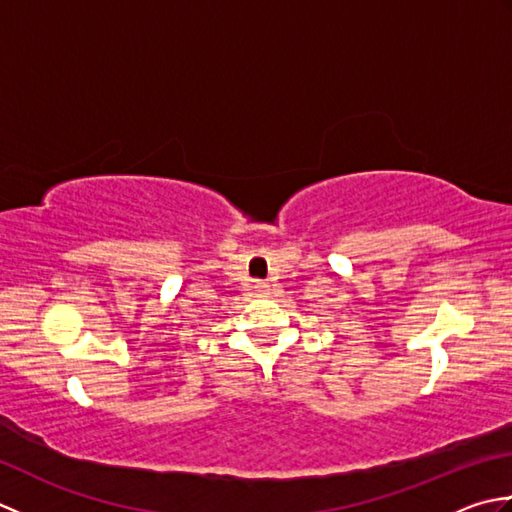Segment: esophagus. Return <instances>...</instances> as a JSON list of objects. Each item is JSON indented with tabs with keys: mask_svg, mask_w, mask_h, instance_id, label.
<instances>
[{
	"mask_svg": "<svg viewBox=\"0 0 512 512\" xmlns=\"http://www.w3.org/2000/svg\"><path fill=\"white\" fill-rule=\"evenodd\" d=\"M255 288H259V290H264V288H266V286H264V284H257V286H255Z\"/></svg>",
	"mask_w": 512,
	"mask_h": 512,
	"instance_id": "obj_1",
	"label": "esophagus"
}]
</instances>
